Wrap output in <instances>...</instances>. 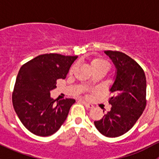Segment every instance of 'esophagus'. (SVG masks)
Masks as SVG:
<instances>
[{"mask_svg":"<svg viewBox=\"0 0 159 159\" xmlns=\"http://www.w3.org/2000/svg\"><path fill=\"white\" fill-rule=\"evenodd\" d=\"M82 103L84 104V106H85L87 108H92L93 107H94V106H93V105H91V104L88 103V102H84V101H83Z\"/></svg>","mask_w":159,"mask_h":159,"instance_id":"34e87169","label":"esophagus"}]
</instances>
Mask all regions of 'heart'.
<instances>
[{"mask_svg":"<svg viewBox=\"0 0 159 159\" xmlns=\"http://www.w3.org/2000/svg\"><path fill=\"white\" fill-rule=\"evenodd\" d=\"M90 65H91V68L92 70H104L105 71H108L109 70V65H108V63L106 61L102 60V59H93L91 61V63H90ZM74 67L71 68L70 71H72Z\"/></svg>","mask_w":159,"mask_h":159,"instance_id":"heart-1","label":"heart"}]
</instances>
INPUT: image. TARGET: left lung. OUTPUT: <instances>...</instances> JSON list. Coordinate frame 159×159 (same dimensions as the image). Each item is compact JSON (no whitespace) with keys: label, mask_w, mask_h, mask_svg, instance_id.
Listing matches in <instances>:
<instances>
[{"label":"left lung","mask_w":159,"mask_h":159,"mask_svg":"<svg viewBox=\"0 0 159 159\" xmlns=\"http://www.w3.org/2000/svg\"><path fill=\"white\" fill-rule=\"evenodd\" d=\"M105 54L116 69L110 87L113 96L108 99L111 108L94 125L103 135L115 138L129 131L145 110L146 78L140 65L127 54L112 51Z\"/></svg>","instance_id":"1"}]
</instances>
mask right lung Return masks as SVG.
Here are the masks:
<instances>
[{
	"label": "right lung",
	"mask_w": 159,
	"mask_h": 159,
	"mask_svg": "<svg viewBox=\"0 0 159 159\" xmlns=\"http://www.w3.org/2000/svg\"><path fill=\"white\" fill-rule=\"evenodd\" d=\"M78 56L41 54L22 65L16 78L12 102L22 124L38 136H49L63 125L75 99L51 97L57 79H65Z\"/></svg>",
	"instance_id": "obj_1"
}]
</instances>
